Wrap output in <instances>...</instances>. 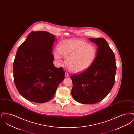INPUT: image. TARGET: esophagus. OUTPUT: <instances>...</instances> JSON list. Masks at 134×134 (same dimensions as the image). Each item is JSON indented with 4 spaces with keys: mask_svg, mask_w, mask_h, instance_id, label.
<instances>
[{
    "mask_svg": "<svg viewBox=\"0 0 134 134\" xmlns=\"http://www.w3.org/2000/svg\"><path fill=\"white\" fill-rule=\"evenodd\" d=\"M65 76L68 77L69 76V74L68 72H65Z\"/></svg>",
    "mask_w": 134,
    "mask_h": 134,
    "instance_id": "1",
    "label": "esophagus"
}]
</instances>
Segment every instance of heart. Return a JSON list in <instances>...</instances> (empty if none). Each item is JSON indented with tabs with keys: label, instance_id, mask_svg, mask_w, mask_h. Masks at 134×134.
I'll return each instance as SVG.
<instances>
[{
	"label": "heart",
	"instance_id": "b5f03b06",
	"mask_svg": "<svg viewBox=\"0 0 134 134\" xmlns=\"http://www.w3.org/2000/svg\"><path fill=\"white\" fill-rule=\"evenodd\" d=\"M53 52L54 58L61 61V56L67 57L66 64L71 71L82 72L88 68L96 59L97 50L94 45L81 40H66Z\"/></svg>",
	"mask_w": 134,
	"mask_h": 134
}]
</instances>
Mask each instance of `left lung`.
<instances>
[{
    "instance_id": "1",
    "label": "left lung",
    "mask_w": 134,
    "mask_h": 134,
    "mask_svg": "<svg viewBox=\"0 0 134 134\" xmlns=\"http://www.w3.org/2000/svg\"><path fill=\"white\" fill-rule=\"evenodd\" d=\"M97 45L96 59L86 70L71 76V94L77 102L94 104L103 99L115 84L116 70L114 52L103 38H89Z\"/></svg>"
}]
</instances>
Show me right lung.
Listing matches in <instances>:
<instances>
[{
  "instance_id": "right-lung-1",
  "label": "right lung",
  "mask_w": 134,
  "mask_h": 134,
  "mask_svg": "<svg viewBox=\"0 0 134 134\" xmlns=\"http://www.w3.org/2000/svg\"><path fill=\"white\" fill-rule=\"evenodd\" d=\"M55 40L50 32H32L18 49L13 64L14 82L20 95L29 101H49L65 78L63 68L53 63Z\"/></svg>"
}]
</instances>
